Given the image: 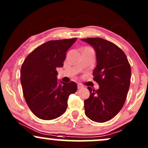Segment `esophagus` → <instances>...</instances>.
Instances as JSON below:
<instances>
[{
  "label": "esophagus",
  "instance_id": "34e87169",
  "mask_svg": "<svg viewBox=\"0 0 148 148\" xmlns=\"http://www.w3.org/2000/svg\"><path fill=\"white\" fill-rule=\"evenodd\" d=\"M77 87H78V89H81V88L83 87V85L82 84L78 83L77 84Z\"/></svg>",
  "mask_w": 148,
  "mask_h": 148
}]
</instances>
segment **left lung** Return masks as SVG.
<instances>
[{
  "mask_svg": "<svg viewBox=\"0 0 148 148\" xmlns=\"http://www.w3.org/2000/svg\"><path fill=\"white\" fill-rule=\"evenodd\" d=\"M96 52L97 66L93 79L99 89H87L90 96L84 100L85 114L97 122H104L118 114L125 104L130 87L131 68L123 51L101 38H83Z\"/></svg>",
  "mask_w": 148,
  "mask_h": 148,
  "instance_id": "1",
  "label": "left lung"
}]
</instances>
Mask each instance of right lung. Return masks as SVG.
<instances>
[{"label": "right lung", "mask_w": 148, "mask_h": 148, "mask_svg": "<svg viewBox=\"0 0 148 148\" xmlns=\"http://www.w3.org/2000/svg\"><path fill=\"white\" fill-rule=\"evenodd\" d=\"M77 38L49 41L26 58L21 69L23 96L33 113L41 120L60 117L67 108L69 96L77 90L74 82L58 83L56 69L63 66L66 53Z\"/></svg>", "instance_id": "add662e5"}]
</instances>
